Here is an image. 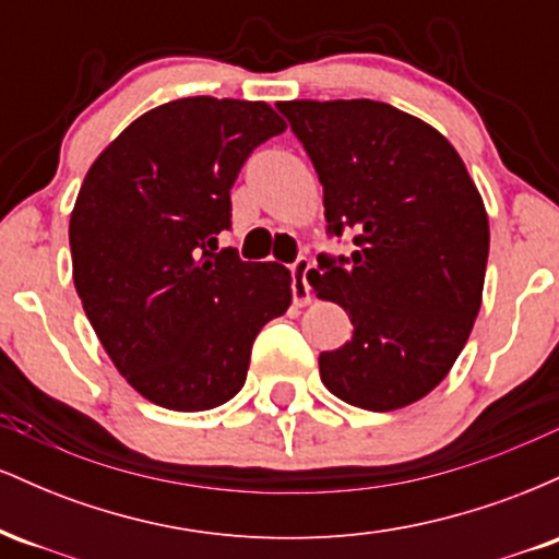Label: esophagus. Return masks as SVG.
Wrapping results in <instances>:
<instances>
[{
    "label": "esophagus",
    "instance_id": "1",
    "mask_svg": "<svg viewBox=\"0 0 559 559\" xmlns=\"http://www.w3.org/2000/svg\"><path fill=\"white\" fill-rule=\"evenodd\" d=\"M310 271H312V262L307 258H299L297 262L292 265V292H294V301L297 305H307L310 301Z\"/></svg>",
    "mask_w": 559,
    "mask_h": 559
}]
</instances>
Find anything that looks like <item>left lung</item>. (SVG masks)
<instances>
[{
  "mask_svg": "<svg viewBox=\"0 0 559 559\" xmlns=\"http://www.w3.org/2000/svg\"><path fill=\"white\" fill-rule=\"evenodd\" d=\"M323 183L329 230L355 228L352 258H320L318 299L352 338L320 355L325 389L389 413L444 381L484 297L489 215L463 157L433 126L386 102H278Z\"/></svg>",
  "mask_w": 559,
  "mask_h": 559,
  "instance_id": "8db88e82",
  "label": "left lung"
}]
</instances>
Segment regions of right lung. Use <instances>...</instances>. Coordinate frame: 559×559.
Instances as JSON below:
<instances>
[{
    "label": "right lung",
    "mask_w": 559,
    "mask_h": 559,
    "mask_svg": "<svg viewBox=\"0 0 559 559\" xmlns=\"http://www.w3.org/2000/svg\"><path fill=\"white\" fill-rule=\"evenodd\" d=\"M284 131L265 102L186 96L133 120L83 178L75 292L118 373L159 407L234 400L254 336L292 305L284 265L217 249L241 165Z\"/></svg>",
    "instance_id": "1"
}]
</instances>
